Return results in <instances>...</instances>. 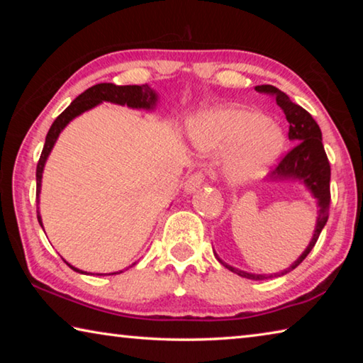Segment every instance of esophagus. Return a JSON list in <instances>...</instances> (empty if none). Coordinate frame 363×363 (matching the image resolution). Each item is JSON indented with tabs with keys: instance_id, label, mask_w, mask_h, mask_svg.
<instances>
[{
	"instance_id": "34e87169",
	"label": "esophagus",
	"mask_w": 363,
	"mask_h": 363,
	"mask_svg": "<svg viewBox=\"0 0 363 363\" xmlns=\"http://www.w3.org/2000/svg\"><path fill=\"white\" fill-rule=\"evenodd\" d=\"M206 181V176L203 171H196V173L190 174L189 179L186 181V192H195V190H199L201 186H203Z\"/></svg>"
}]
</instances>
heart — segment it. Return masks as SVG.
Instances as JSON below:
<instances>
[{"label":"heart","mask_w":363,"mask_h":363,"mask_svg":"<svg viewBox=\"0 0 363 363\" xmlns=\"http://www.w3.org/2000/svg\"><path fill=\"white\" fill-rule=\"evenodd\" d=\"M189 136L195 149L206 155L233 150L227 173L238 182L266 173L285 145L279 125L247 108H218L195 116L189 125Z\"/></svg>","instance_id":"b5f03b06"}]
</instances>
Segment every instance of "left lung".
Returning a JSON list of instances; mask_svg holds the SVG:
<instances>
[{
	"instance_id": "obj_1",
	"label": "left lung",
	"mask_w": 363,
	"mask_h": 363,
	"mask_svg": "<svg viewBox=\"0 0 363 363\" xmlns=\"http://www.w3.org/2000/svg\"><path fill=\"white\" fill-rule=\"evenodd\" d=\"M257 93L267 94L275 97V102L277 106L284 110L288 123H290V130H288V138L293 140V147L288 150L277 164L272 173H270V179H299L304 182V186L311 190L312 195L317 199L318 203V218L315 224L314 235H312V240L309 247L301 255L296 261H294L290 267L281 270V272L272 274V275H256V274H248L243 272V270H238L235 267L229 266V264L223 262L218 257V261L227 267L230 272H235L237 275L245 279L251 280H264L269 277H280V275H285L291 272L293 269H296L301 262H303L307 255L311 253L312 248L315 247V243L320 237V232L327 224L328 214H330V162L327 153H325L323 144H322V131L318 128L317 121L312 118V115L304 110L298 104L291 102L290 97L285 93H281L280 89L275 88L272 84H261L255 88Z\"/></svg>"
}]
</instances>
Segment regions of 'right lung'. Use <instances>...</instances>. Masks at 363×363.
Listing matches in <instances>:
<instances>
[{"mask_svg":"<svg viewBox=\"0 0 363 363\" xmlns=\"http://www.w3.org/2000/svg\"><path fill=\"white\" fill-rule=\"evenodd\" d=\"M104 101L120 104V106H128V107H133V108H152L157 102V94L149 84L116 86V84H112V83L94 84V86H91L89 89H86L84 93L79 94L77 99L73 101L70 106L67 107L64 112L57 116L56 120H54V123L51 125V128H49V131L46 134V143H45V147H43V152L40 155L38 164H36V200H38V196H40L43 168H45L46 158H48L49 153H51L54 143L57 140L60 131H62L64 128L67 126V123L75 118V116L86 112V110L96 107L97 104H101ZM36 213H38V214H36V216H38V223L43 227L40 211H36ZM134 264H136V262H134ZM134 264H133V266H134ZM69 266H70V264H69ZM133 266H130V267H133ZM70 269L77 270V272L84 274L83 270L75 269L73 266H70ZM120 272H123V270H120ZM120 272H113L110 275H115V274H120Z\"/></svg>","mask_w":363,"mask_h":363,"instance_id":"1","label":"right lung"}]
</instances>
